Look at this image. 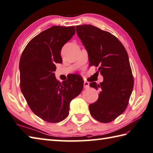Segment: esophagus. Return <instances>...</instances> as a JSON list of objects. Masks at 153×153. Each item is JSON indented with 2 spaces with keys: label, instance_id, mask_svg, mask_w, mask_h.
Here are the masks:
<instances>
[{
  "label": "esophagus",
  "instance_id": "1",
  "mask_svg": "<svg viewBox=\"0 0 153 153\" xmlns=\"http://www.w3.org/2000/svg\"><path fill=\"white\" fill-rule=\"evenodd\" d=\"M83 86H84L85 89H88L89 88V82H87V81H85L84 83H83Z\"/></svg>",
  "mask_w": 153,
  "mask_h": 153
}]
</instances>
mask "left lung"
<instances>
[{
    "instance_id": "8db88e82",
    "label": "left lung",
    "mask_w": 153,
    "mask_h": 153,
    "mask_svg": "<svg viewBox=\"0 0 153 153\" xmlns=\"http://www.w3.org/2000/svg\"><path fill=\"white\" fill-rule=\"evenodd\" d=\"M76 32L88 52L89 65L98 67L103 77L100 84H89L100 91L98 100L89 105V111L98 121L111 122L126 109L133 89L127 52L114 35L94 26H77Z\"/></svg>"
}]
</instances>
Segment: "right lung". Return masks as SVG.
I'll list each match as a JSON object with an SVG mask.
<instances>
[{
	"mask_svg": "<svg viewBox=\"0 0 153 153\" xmlns=\"http://www.w3.org/2000/svg\"><path fill=\"white\" fill-rule=\"evenodd\" d=\"M75 32V26H52L33 38L20 57L21 91L32 112L46 122L66 118L70 101L83 88V79L77 75L60 83L53 73L56 63L62 62V47Z\"/></svg>",
	"mask_w": 153,
	"mask_h": 153,
	"instance_id": "obj_1",
	"label": "right lung"
}]
</instances>
